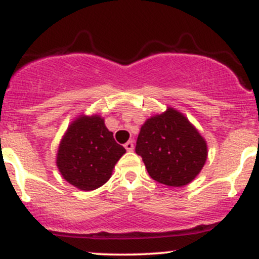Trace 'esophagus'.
<instances>
[{
  "mask_svg": "<svg viewBox=\"0 0 259 259\" xmlns=\"http://www.w3.org/2000/svg\"><path fill=\"white\" fill-rule=\"evenodd\" d=\"M124 147L127 150V151H133V150H134V143H133L132 140H129L124 145Z\"/></svg>",
  "mask_w": 259,
  "mask_h": 259,
  "instance_id": "1",
  "label": "esophagus"
}]
</instances>
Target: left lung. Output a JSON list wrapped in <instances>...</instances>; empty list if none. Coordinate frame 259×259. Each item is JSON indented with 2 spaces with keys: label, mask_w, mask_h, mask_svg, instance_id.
I'll list each match as a JSON object with an SVG mask.
<instances>
[{
  "label": "left lung",
  "mask_w": 259,
  "mask_h": 259,
  "mask_svg": "<svg viewBox=\"0 0 259 259\" xmlns=\"http://www.w3.org/2000/svg\"><path fill=\"white\" fill-rule=\"evenodd\" d=\"M135 151L152 180L183 187L194 180L208 157L206 141L181 112L167 108L145 121Z\"/></svg>",
  "instance_id": "1"
}]
</instances>
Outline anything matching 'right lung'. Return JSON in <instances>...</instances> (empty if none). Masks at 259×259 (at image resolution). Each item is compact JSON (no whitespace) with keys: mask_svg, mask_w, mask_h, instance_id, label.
Segmentation results:
<instances>
[{"mask_svg":"<svg viewBox=\"0 0 259 259\" xmlns=\"http://www.w3.org/2000/svg\"><path fill=\"white\" fill-rule=\"evenodd\" d=\"M125 153L99 115H81L67 127L56 156V166L70 184L81 190L103 186Z\"/></svg>","mask_w":259,"mask_h":259,"instance_id":"obj_1","label":"right lung"}]
</instances>
